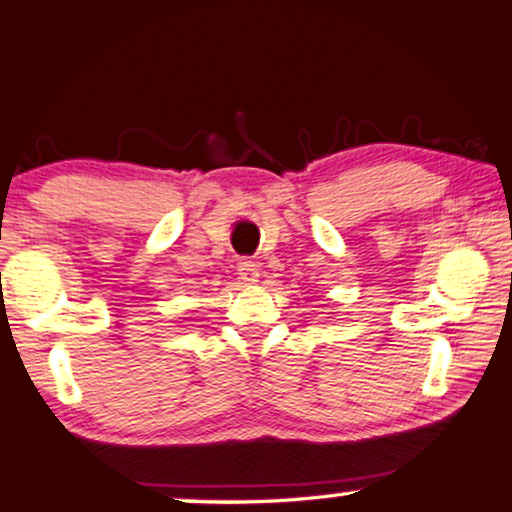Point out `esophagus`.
Returning a JSON list of instances; mask_svg holds the SVG:
<instances>
[{
  "mask_svg": "<svg viewBox=\"0 0 512 512\" xmlns=\"http://www.w3.org/2000/svg\"><path fill=\"white\" fill-rule=\"evenodd\" d=\"M238 276H241L243 283L252 286V283H257V278H260V269H257L255 262L243 260V262H238Z\"/></svg>",
  "mask_w": 512,
  "mask_h": 512,
  "instance_id": "34e87169",
  "label": "esophagus"
}]
</instances>
